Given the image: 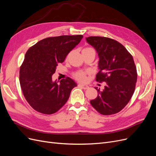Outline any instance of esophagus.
I'll return each mask as SVG.
<instances>
[{
  "instance_id": "esophagus-1",
  "label": "esophagus",
  "mask_w": 156,
  "mask_h": 156,
  "mask_svg": "<svg viewBox=\"0 0 156 156\" xmlns=\"http://www.w3.org/2000/svg\"><path fill=\"white\" fill-rule=\"evenodd\" d=\"M78 87H80V88H82L84 90L86 89H88L89 88V87L88 85H87V84H78Z\"/></svg>"
}]
</instances>
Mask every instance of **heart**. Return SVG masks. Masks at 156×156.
<instances>
[{"mask_svg": "<svg viewBox=\"0 0 156 156\" xmlns=\"http://www.w3.org/2000/svg\"><path fill=\"white\" fill-rule=\"evenodd\" d=\"M85 49H90V48H87ZM86 75H87V73L85 72H83V71H77V72L73 73V77L75 79H77L79 81H84V80L86 79Z\"/></svg>", "mask_w": 156, "mask_h": 156, "instance_id": "obj_1", "label": "heart"}]
</instances>
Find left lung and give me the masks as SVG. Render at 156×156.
Wrapping results in <instances>:
<instances>
[{
  "label": "left lung",
  "instance_id": "left-lung-1",
  "mask_svg": "<svg viewBox=\"0 0 156 156\" xmlns=\"http://www.w3.org/2000/svg\"><path fill=\"white\" fill-rule=\"evenodd\" d=\"M86 40L100 58L96 81L106 83L102 91L95 88L98 94L90 104L103 115L116 114L126 107L135 91L137 73L133 56L123 45L109 37L90 36Z\"/></svg>",
  "mask_w": 156,
  "mask_h": 156
}]
</instances>
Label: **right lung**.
<instances>
[{"instance_id": "add662e5", "label": "right lung", "mask_w": 156, "mask_h": 156, "mask_svg": "<svg viewBox=\"0 0 156 156\" xmlns=\"http://www.w3.org/2000/svg\"><path fill=\"white\" fill-rule=\"evenodd\" d=\"M83 37L82 35L47 37L27 51L20 67V81L26 100L36 111L45 115L57 112L77 86L68 77L59 84L53 82L52 75Z\"/></svg>"}]
</instances>
